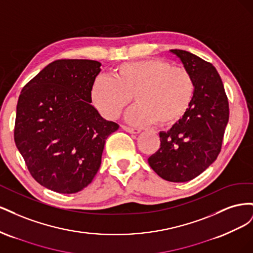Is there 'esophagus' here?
<instances>
[{
    "instance_id": "obj_1",
    "label": "esophagus",
    "mask_w": 253,
    "mask_h": 253,
    "mask_svg": "<svg viewBox=\"0 0 253 253\" xmlns=\"http://www.w3.org/2000/svg\"><path fill=\"white\" fill-rule=\"evenodd\" d=\"M121 127H122V129H125L126 132L131 133V134H139L141 132L140 128H134V127H129V126H122Z\"/></svg>"
}]
</instances>
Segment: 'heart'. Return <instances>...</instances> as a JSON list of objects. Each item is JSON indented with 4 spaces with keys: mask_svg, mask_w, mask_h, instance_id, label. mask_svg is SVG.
<instances>
[{
    "mask_svg": "<svg viewBox=\"0 0 253 253\" xmlns=\"http://www.w3.org/2000/svg\"><path fill=\"white\" fill-rule=\"evenodd\" d=\"M195 84L182 66H171L162 59H142L118 65L113 78L97 76L91 83V104L108 119L117 118L131 103L127 120L134 125L169 126L178 122L193 100Z\"/></svg>",
    "mask_w": 253,
    "mask_h": 253,
    "instance_id": "b5f03b06",
    "label": "heart"
}]
</instances>
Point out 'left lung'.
<instances>
[{
  "label": "left lung",
  "mask_w": 253,
  "mask_h": 253,
  "mask_svg": "<svg viewBox=\"0 0 253 253\" xmlns=\"http://www.w3.org/2000/svg\"><path fill=\"white\" fill-rule=\"evenodd\" d=\"M195 84L193 100L178 122L160 132V148L149 157L160 177L186 182L202 174L217 158L229 120V103L216 68L193 53L171 49Z\"/></svg>",
  "instance_id": "left-lung-1"
}]
</instances>
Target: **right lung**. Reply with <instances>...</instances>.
Returning <instances> with one entry per match:
<instances>
[{
    "label": "right lung",
    "instance_id": "right-lung-1",
    "mask_svg": "<svg viewBox=\"0 0 253 253\" xmlns=\"http://www.w3.org/2000/svg\"><path fill=\"white\" fill-rule=\"evenodd\" d=\"M93 60L53 61L23 87L14 142L41 186L79 192L94 179L108 137L119 126L91 105V83L101 71Z\"/></svg>",
    "mask_w": 253,
    "mask_h": 253
}]
</instances>
